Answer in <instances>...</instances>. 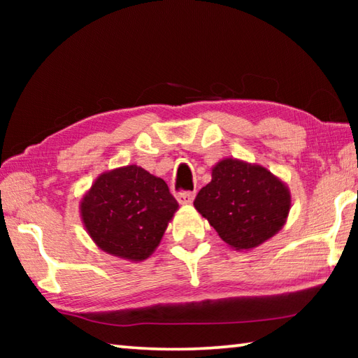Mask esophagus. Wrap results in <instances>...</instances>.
<instances>
[{
  "label": "esophagus",
  "instance_id": "34e87169",
  "mask_svg": "<svg viewBox=\"0 0 358 358\" xmlns=\"http://www.w3.org/2000/svg\"><path fill=\"white\" fill-rule=\"evenodd\" d=\"M194 197H196V192L192 191H185V192H180L177 194V201L181 203V205H191Z\"/></svg>",
  "mask_w": 358,
  "mask_h": 358
}]
</instances>
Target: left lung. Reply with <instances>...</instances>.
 I'll list each match as a JSON object with an SVG mask.
<instances>
[{"mask_svg":"<svg viewBox=\"0 0 358 358\" xmlns=\"http://www.w3.org/2000/svg\"><path fill=\"white\" fill-rule=\"evenodd\" d=\"M194 207L235 251H250L280 232L292 208L289 186L268 169L222 157Z\"/></svg>","mask_w":358,"mask_h":358,"instance_id":"1","label":"left lung"}]
</instances>
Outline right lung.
Here are the masks:
<instances>
[{
    "label": "right lung",
    "mask_w": 358,
    "mask_h": 358,
    "mask_svg": "<svg viewBox=\"0 0 358 358\" xmlns=\"http://www.w3.org/2000/svg\"><path fill=\"white\" fill-rule=\"evenodd\" d=\"M93 243L129 262H143L159 246L178 203L166 181L141 166L102 172L78 203Z\"/></svg>",
    "instance_id": "add662e5"
}]
</instances>
